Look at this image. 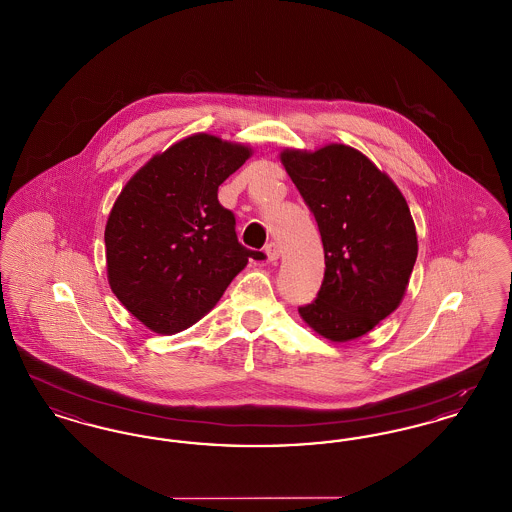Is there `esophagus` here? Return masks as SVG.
I'll use <instances>...</instances> for the list:
<instances>
[{
    "label": "esophagus",
    "instance_id": "1",
    "mask_svg": "<svg viewBox=\"0 0 512 512\" xmlns=\"http://www.w3.org/2000/svg\"><path fill=\"white\" fill-rule=\"evenodd\" d=\"M265 253H267L268 261H278V259H280V247H278L276 242H270V244H267V247H265Z\"/></svg>",
    "mask_w": 512,
    "mask_h": 512
}]
</instances>
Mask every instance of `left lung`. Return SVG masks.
I'll list each match as a JSON object with an SVG mask.
<instances>
[{
	"instance_id": "obj_1",
	"label": "left lung",
	"mask_w": 512,
	"mask_h": 512,
	"mask_svg": "<svg viewBox=\"0 0 512 512\" xmlns=\"http://www.w3.org/2000/svg\"><path fill=\"white\" fill-rule=\"evenodd\" d=\"M280 161L324 245L320 292L299 307V317L326 340H357L390 317L407 292L418 255L411 209L390 176L355 147H286Z\"/></svg>"
}]
</instances>
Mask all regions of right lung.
I'll return each mask as SVG.
<instances>
[{
  "label": "right lung",
  "instance_id": "obj_1",
  "mask_svg": "<svg viewBox=\"0 0 512 512\" xmlns=\"http://www.w3.org/2000/svg\"><path fill=\"white\" fill-rule=\"evenodd\" d=\"M253 155L197 132L153 155L126 182L105 224L107 280L124 309L161 336L205 317L251 251L219 186Z\"/></svg>",
  "mask_w": 512,
  "mask_h": 512
}]
</instances>
